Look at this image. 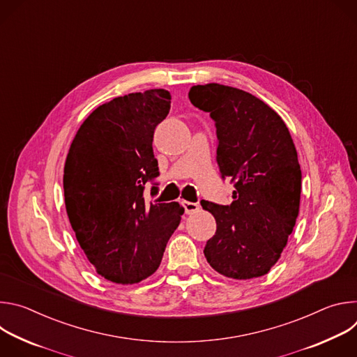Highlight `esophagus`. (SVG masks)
<instances>
[{
  "instance_id": "obj_1",
  "label": "esophagus",
  "mask_w": 357,
  "mask_h": 357,
  "mask_svg": "<svg viewBox=\"0 0 357 357\" xmlns=\"http://www.w3.org/2000/svg\"><path fill=\"white\" fill-rule=\"evenodd\" d=\"M183 208H185V213L186 215H193L199 211V205L197 203H193V202H183Z\"/></svg>"
}]
</instances>
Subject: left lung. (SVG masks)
Returning a JSON list of instances; mask_svg holds the SVG:
<instances>
[{
  "label": "left lung",
  "mask_w": 357,
  "mask_h": 357,
  "mask_svg": "<svg viewBox=\"0 0 357 357\" xmlns=\"http://www.w3.org/2000/svg\"><path fill=\"white\" fill-rule=\"evenodd\" d=\"M188 96L215 121L219 169L236 188L230 205L200 202L216 219L203 252L227 278L261 277L280 260L299 213L302 175L291 134L268 105L244 90L209 83Z\"/></svg>",
  "instance_id": "left-lung-1"
}]
</instances>
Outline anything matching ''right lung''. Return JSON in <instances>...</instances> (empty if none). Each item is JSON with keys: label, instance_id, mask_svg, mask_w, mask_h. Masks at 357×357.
<instances>
[{"label": "right lung", "instance_id": "1", "mask_svg": "<svg viewBox=\"0 0 357 357\" xmlns=\"http://www.w3.org/2000/svg\"><path fill=\"white\" fill-rule=\"evenodd\" d=\"M169 109L164 89L116 97L83 121L70 144L66 212L87 260L107 281L128 285L154 274L185 212L178 202L144 200V185L160 175L152 138Z\"/></svg>", "mask_w": 357, "mask_h": 357}]
</instances>
